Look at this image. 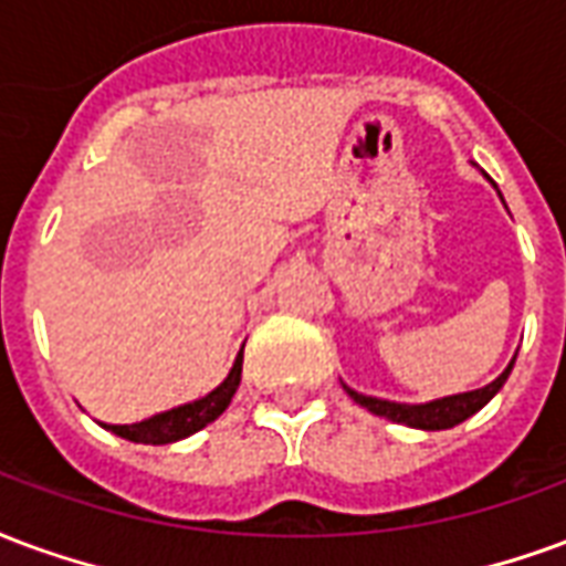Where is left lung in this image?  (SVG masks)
Wrapping results in <instances>:
<instances>
[{
	"mask_svg": "<svg viewBox=\"0 0 566 566\" xmlns=\"http://www.w3.org/2000/svg\"><path fill=\"white\" fill-rule=\"evenodd\" d=\"M515 358L506 365L501 377L482 386V389L461 391V395H449V398H437V401L428 403H398V401H382V398H370V395H358L356 389L344 386L346 395L356 403H361L365 410H370L374 416H386L391 422L410 424V428H422V431H447V428H455L464 419H470L473 413H480L485 403L492 401L494 395L501 391V386L510 377Z\"/></svg>",
	"mask_w": 566,
	"mask_h": 566,
	"instance_id": "obj_1",
	"label": "left lung"
}]
</instances>
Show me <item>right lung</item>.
<instances>
[{
    "mask_svg": "<svg viewBox=\"0 0 566 566\" xmlns=\"http://www.w3.org/2000/svg\"><path fill=\"white\" fill-rule=\"evenodd\" d=\"M241 368H243V346L238 358H234L232 370L229 377L222 379L217 389L198 398V401L180 403L175 410H165V413H156L144 422H132V424H105L98 422L102 428H108L111 434L126 437L132 443H150V447H163V443H175V440H184V437L196 434L201 431L205 424L213 422L217 416L226 413V407L232 403L234 391L241 386Z\"/></svg>",
    "mask_w": 566,
    "mask_h": 566,
    "instance_id": "1",
    "label": "right lung"
}]
</instances>
